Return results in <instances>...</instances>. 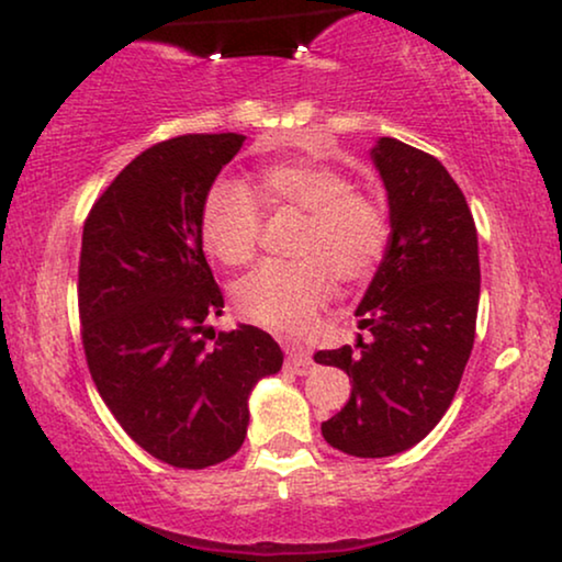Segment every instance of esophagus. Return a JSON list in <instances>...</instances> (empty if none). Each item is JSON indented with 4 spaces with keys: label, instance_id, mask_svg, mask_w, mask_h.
Segmentation results:
<instances>
[{
    "label": "esophagus",
    "instance_id": "1",
    "mask_svg": "<svg viewBox=\"0 0 562 562\" xmlns=\"http://www.w3.org/2000/svg\"><path fill=\"white\" fill-rule=\"evenodd\" d=\"M286 368H289L291 373H296V375H306L314 368V360H312V356L306 350L291 348L286 352Z\"/></svg>",
    "mask_w": 562,
    "mask_h": 562
}]
</instances>
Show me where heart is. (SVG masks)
<instances>
[{"label": "heart", "instance_id": "heart-1", "mask_svg": "<svg viewBox=\"0 0 562 562\" xmlns=\"http://www.w3.org/2000/svg\"><path fill=\"white\" fill-rule=\"evenodd\" d=\"M304 214L294 243V263H263L235 286V306L245 319L273 333H302L340 286L368 281L386 256L391 225L386 206L373 194L352 189L333 166L276 164L263 168L248 191L210 189L202 204L206 250L227 266L256 256L260 211Z\"/></svg>", "mask_w": 562, "mask_h": 562}]
</instances>
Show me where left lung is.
I'll list each match as a JSON object with an SVG mask.
<instances>
[{"instance_id": "left-lung-1", "label": "left lung", "mask_w": 562, "mask_h": 562, "mask_svg": "<svg viewBox=\"0 0 562 562\" xmlns=\"http://www.w3.org/2000/svg\"><path fill=\"white\" fill-rule=\"evenodd\" d=\"M389 194L391 240L356 310V350L314 352L352 379L348 404L322 422L333 448L389 458L425 440L463 379L475 337L479 235L440 160L394 137L371 150Z\"/></svg>"}]
</instances>
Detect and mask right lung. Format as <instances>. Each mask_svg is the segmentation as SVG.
<instances>
[{
  "label": "right lung",
  "mask_w": 562,
  "mask_h": 562,
  "mask_svg": "<svg viewBox=\"0 0 562 562\" xmlns=\"http://www.w3.org/2000/svg\"><path fill=\"white\" fill-rule=\"evenodd\" d=\"M243 143L220 133L153 145L83 222L79 317L91 379L145 452L189 471L240 450L250 391L283 363L263 329L206 327L225 299L202 250V204Z\"/></svg>",
  "instance_id": "right-lung-1"
}]
</instances>
